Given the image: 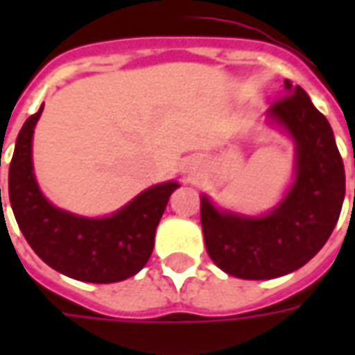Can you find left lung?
I'll use <instances>...</instances> for the list:
<instances>
[{"mask_svg":"<svg viewBox=\"0 0 355 355\" xmlns=\"http://www.w3.org/2000/svg\"><path fill=\"white\" fill-rule=\"evenodd\" d=\"M285 96L268 110L270 121L297 146L295 182L264 216L218 209L201 196V228L211 261L241 279L291 274L320 253L343 209L346 178L333 129L306 91L285 80Z\"/></svg>","mask_w":355,"mask_h":355,"instance_id":"obj_1","label":"left lung"}]
</instances>
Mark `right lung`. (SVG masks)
<instances>
[{
    "label": "right lung",
    "mask_w": 355,
    "mask_h": 355,
    "mask_svg": "<svg viewBox=\"0 0 355 355\" xmlns=\"http://www.w3.org/2000/svg\"><path fill=\"white\" fill-rule=\"evenodd\" d=\"M42 112L43 106L22 125L9 165V200L20 232L35 254L60 274L89 283L123 282L150 259L155 228L178 182L152 186L106 218L57 209L45 200L32 165V137Z\"/></svg>",
    "instance_id": "add662e5"
}]
</instances>
